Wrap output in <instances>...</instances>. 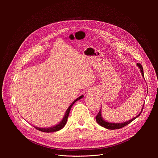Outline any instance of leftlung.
Listing matches in <instances>:
<instances>
[{
  "instance_id": "obj_1",
  "label": "left lung",
  "mask_w": 158,
  "mask_h": 158,
  "mask_svg": "<svg viewBox=\"0 0 158 158\" xmlns=\"http://www.w3.org/2000/svg\"><path fill=\"white\" fill-rule=\"evenodd\" d=\"M137 65H138V67L140 69V70H141V72H142V74L143 77H144L143 69V67H142V64H141L139 63H137ZM144 104H145V102H144ZM143 107H144V104H143V106L142 110V111H141V113H142V111H143ZM101 110L99 111V112L98 113L97 115L96 116V117H95L97 122L100 126H102V127H105V128H106V129H111V130H112V129H120V128H122V127H125L126 126L128 125L129 123H130L131 122L133 121L135 119H136L137 117H138L139 116V114H141V113H140L138 115L136 116V117H135L133 118H132L131 120H129V121H127V122H123V123H110V122H106L105 120H104L103 118H102V117H101Z\"/></svg>"
}]
</instances>
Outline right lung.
Returning a JSON list of instances; mask_svg holds the SVG:
<instances>
[{
    "label": "right lung",
    "instance_id": "obj_1",
    "mask_svg": "<svg viewBox=\"0 0 158 158\" xmlns=\"http://www.w3.org/2000/svg\"><path fill=\"white\" fill-rule=\"evenodd\" d=\"M82 97H83V95L80 96L79 98L76 99V100H75L71 104V105L69 106V107L67 109V110H66L63 119L62 120V121L59 124H57V126H56L54 127H49V128H40V127H35L36 129H38V131H40L41 132H56V131H60V129H61L62 128H63L64 127L66 122H67V119H68L69 115V113H70V109H71L72 106H73V104L75 102H76L77 101H78V100H79V99L82 98Z\"/></svg>",
    "mask_w": 158,
    "mask_h": 158
}]
</instances>
